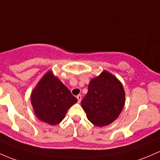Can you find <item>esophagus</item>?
Returning <instances> with one entry per match:
<instances>
[{"label":"esophagus","instance_id":"1","mask_svg":"<svg viewBox=\"0 0 160 160\" xmlns=\"http://www.w3.org/2000/svg\"><path fill=\"white\" fill-rule=\"evenodd\" d=\"M77 99H78V102H80L81 101H82V95H77Z\"/></svg>","mask_w":160,"mask_h":160}]
</instances>
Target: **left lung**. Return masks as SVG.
Here are the masks:
<instances>
[{"label":"left lung","instance_id":"1","mask_svg":"<svg viewBox=\"0 0 160 160\" xmlns=\"http://www.w3.org/2000/svg\"><path fill=\"white\" fill-rule=\"evenodd\" d=\"M125 101L126 93L121 82L110 72L102 71L90 81L88 93L81 105L92 124L102 127L118 118Z\"/></svg>","mask_w":160,"mask_h":160}]
</instances>
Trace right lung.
Returning a JSON list of instances; mask_svg holds the SVG:
<instances>
[{
    "instance_id": "1",
    "label": "right lung",
    "mask_w": 160,
    "mask_h": 160,
    "mask_svg": "<svg viewBox=\"0 0 160 160\" xmlns=\"http://www.w3.org/2000/svg\"><path fill=\"white\" fill-rule=\"evenodd\" d=\"M77 101L52 70L44 74L31 94V102L36 116L51 126L60 123L68 108Z\"/></svg>"
}]
</instances>
